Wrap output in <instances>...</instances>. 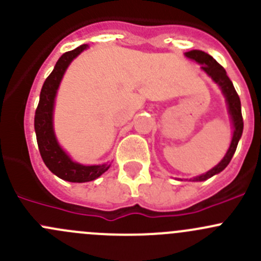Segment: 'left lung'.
Here are the masks:
<instances>
[{"label":"left lung","mask_w":261,"mask_h":261,"mask_svg":"<svg viewBox=\"0 0 261 261\" xmlns=\"http://www.w3.org/2000/svg\"><path fill=\"white\" fill-rule=\"evenodd\" d=\"M186 57L189 59L196 60L197 63L202 64V69L212 78L216 83L220 86V88L222 89L223 94L226 97V101L228 105V112H230L231 118H232L233 123V135H232V141H231V145L228 147L227 152H226L225 158L216 165L215 168H212L211 170L206 173V174H202L199 177H196L193 180L201 181L206 180L208 178L213 177L215 174H218L220 172H222L226 167L228 165V163L232 159L233 154L236 151V147H238L239 140H240L241 135H243L244 130V120L243 115H241V102L240 97H239L238 92H236L235 87H233L232 82L230 81V78L226 74V70L223 69V67L221 64H218L215 59L207 53L202 51V50H191V51L186 53Z\"/></svg>","instance_id":"obj_1"}]
</instances>
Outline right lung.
I'll return each mask as SVG.
<instances>
[{"label": "right lung", "mask_w": 261, "mask_h": 261, "mask_svg": "<svg viewBox=\"0 0 261 261\" xmlns=\"http://www.w3.org/2000/svg\"><path fill=\"white\" fill-rule=\"evenodd\" d=\"M87 48L88 45L83 44L74 50L64 53L59 58L53 72L44 82L40 92V99L35 111V120H34L39 151L45 165L57 177L73 183H83V181L96 179L110 168V165L107 164L82 165L74 163L59 146L53 130V109H54V98L58 87L70 62Z\"/></svg>", "instance_id": "right-lung-1"}]
</instances>
